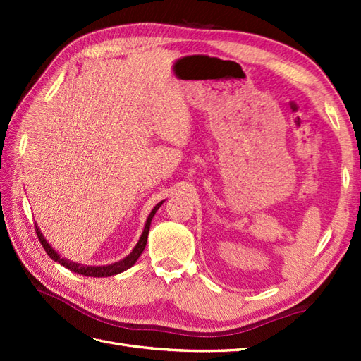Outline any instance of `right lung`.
<instances>
[{"instance_id": "add662e5", "label": "right lung", "mask_w": 361, "mask_h": 361, "mask_svg": "<svg viewBox=\"0 0 361 361\" xmlns=\"http://www.w3.org/2000/svg\"><path fill=\"white\" fill-rule=\"evenodd\" d=\"M164 203L159 202L158 204H155V208H153L149 214L147 220H145V225H144V231L140 237V240L135 245V248L130 251V255H127L124 259L118 260V262L110 264V265H83V264H78V262H73L70 259H65L59 255V252L52 248V245L46 240V237L43 235V233L40 231V228L35 224V229H37V235H38V240L43 245V248L46 251V255H48L54 262H59L60 265H63L68 270H71L78 274H83V276H91V278H109V276H114V274H119L122 271L128 270L130 267H133L136 264V260L140 259L141 252L145 248V243H147V235H149V229H150V224H152V219L155 216V212L159 209V206Z\"/></svg>"}]
</instances>
